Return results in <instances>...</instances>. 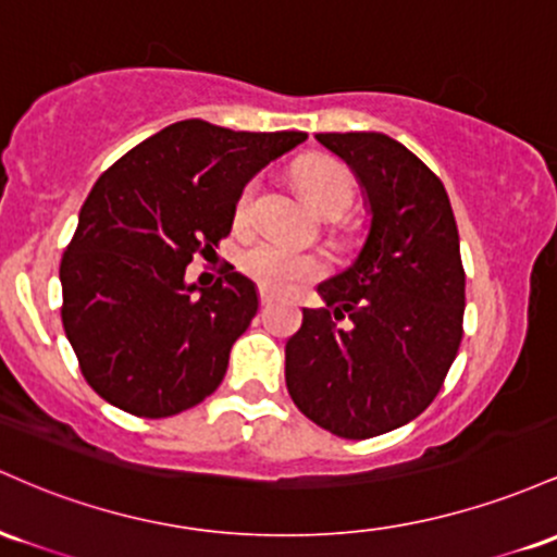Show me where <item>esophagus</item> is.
Masks as SVG:
<instances>
[{
	"instance_id": "1",
	"label": "esophagus",
	"mask_w": 557,
	"mask_h": 557,
	"mask_svg": "<svg viewBox=\"0 0 557 557\" xmlns=\"http://www.w3.org/2000/svg\"><path fill=\"white\" fill-rule=\"evenodd\" d=\"M271 299H273L271 292H268L265 286H260V305H268V302H271Z\"/></svg>"
}]
</instances>
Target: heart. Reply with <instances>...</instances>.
<instances>
[{
	"mask_svg": "<svg viewBox=\"0 0 557 557\" xmlns=\"http://www.w3.org/2000/svg\"><path fill=\"white\" fill-rule=\"evenodd\" d=\"M297 178L308 202L323 215L326 212H339L342 215L352 202V176L342 162L331 158H308L299 165ZM258 186L260 181L252 178L236 197V223H249V218H252ZM239 268L265 289H292L302 281L321 276L326 262L321 255L286 245L281 239H260L242 249Z\"/></svg>",
	"mask_w": 557,
	"mask_h": 557,
	"instance_id": "obj_1",
	"label": "heart"
}]
</instances>
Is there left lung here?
I'll list each match as a JSON object with an SVG mask.
<instances>
[{
    "label": "left lung",
    "instance_id": "obj_1",
    "mask_svg": "<svg viewBox=\"0 0 557 557\" xmlns=\"http://www.w3.org/2000/svg\"><path fill=\"white\" fill-rule=\"evenodd\" d=\"M349 165L371 226L347 271L318 284L286 342V389L345 440L405 426L442 389L463 339L466 273L442 181L386 134H315Z\"/></svg>",
    "mask_w": 557,
    "mask_h": 557
}]
</instances>
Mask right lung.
I'll use <instances>...</instances> for the list:
<instances>
[{
	"label": "right lung",
	"mask_w": 557,
	"mask_h": 557,
	"mask_svg": "<svg viewBox=\"0 0 557 557\" xmlns=\"http://www.w3.org/2000/svg\"><path fill=\"white\" fill-rule=\"evenodd\" d=\"M305 139L191 117L99 176L60 262L62 326L99 397L131 416L168 418L218 389L258 289L234 265L212 286L189 284L186 265L231 234L247 181Z\"/></svg>",
	"instance_id": "right-lung-1"
}]
</instances>
